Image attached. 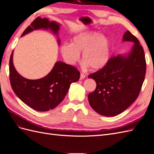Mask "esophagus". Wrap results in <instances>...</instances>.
<instances>
[{"instance_id": "1", "label": "esophagus", "mask_w": 154, "mask_h": 154, "mask_svg": "<svg viewBox=\"0 0 154 154\" xmlns=\"http://www.w3.org/2000/svg\"><path fill=\"white\" fill-rule=\"evenodd\" d=\"M85 75L84 74H83V73H81L80 74V80H83V79L85 78Z\"/></svg>"}]
</instances>
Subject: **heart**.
<instances>
[{
    "mask_svg": "<svg viewBox=\"0 0 154 154\" xmlns=\"http://www.w3.org/2000/svg\"><path fill=\"white\" fill-rule=\"evenodd\" d=\"M112 43L109 37L99 31H87L72 37L71 42L64 43L60 48L64 61L69 65L76 63L82 52L85 66L98 70L105 66L110 58Z\"/></svg>",
    "mask_w": 154,
    "mask_h": 154,
    "instance_id": "b5f03b06",
    "label": "heart"
}]
</instances>
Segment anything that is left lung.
Returning a JSON list of instances; mask_svg holds the SVG:
<instances>
[{
    "mask_svg": "<svg viewBox=\"0 0 154 154\" xmlns=\"http://www.w3.org/2000/svg\"><path fill=\"white\" fill-rule=\"evenodd\" d=\"M123 42H132L130 52L118 54L100 71L90 74L96 81L94 91L88 95L92 108L105 116H117L137 99L146 74L144 50L136 36L127 31Z\"/></svg>",
    "mask_w": 154,
    "mask_h": 154,
    "instance_id": "left-lung-1",
    "label": "left lung"
}]
</instances>
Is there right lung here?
Returning <instances> with one entry per match:
<instances>
[{
	"label": "right lung",
	"mask_w": 154,
	"mask_h": 154,
	"mask_svg": "<svg viewBox=\"0 0 154 154\" xmlns=\"http://www.w3.org/2000/svg\"><path fill=\"white\" fill-rule=\"evenodd\" d=\"M59 23L48 18L37 17L26 29L22 36L37 29H50L58 35ZM60 45V40L58 39ZM12 52L10 60V79L15 94L27 105L37 111L45 112L57 107L64 99L72 83L80 76L78 69L62 62H56L51 72L38 80H29L22 76L16 71L13 62Z\"/></svg>",
	"instance_id": "right-lung-1"
}]
</instances>
